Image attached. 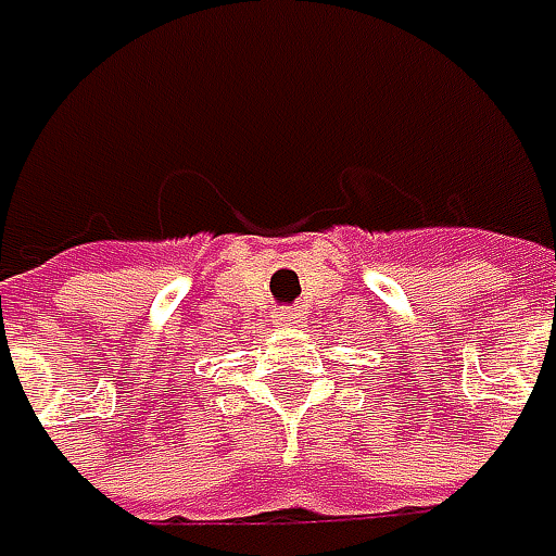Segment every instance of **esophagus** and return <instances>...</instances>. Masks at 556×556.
Listing matches in <instances>:
<instances>
[{
    "instance_id": "1",
    "label": "esophagus",
    "mask_w": 556,
    "mask_h": 556,
    "mask_svg": "<svg viewBox=\"0 0 556 556\" xmlns=\"http://www.w3.org/2000/svg\"><path fill=\"white\" fill-rule=\"evenodd\" d=\"M278 325L281 328H303L306 325V309L303 306H288L278 312Z\"/></svg>"
}]
</instances>
